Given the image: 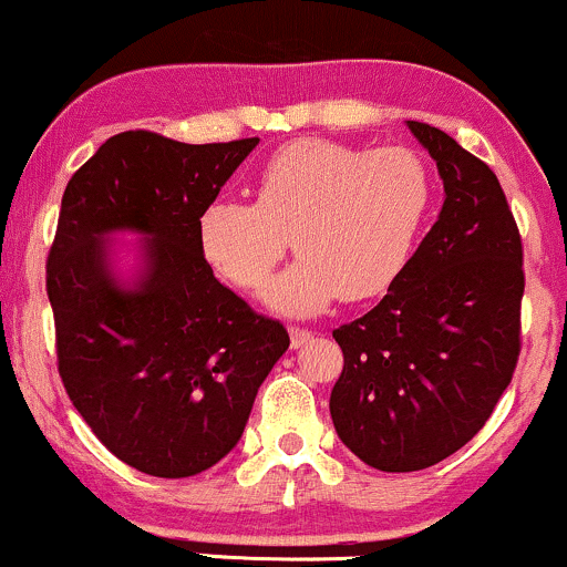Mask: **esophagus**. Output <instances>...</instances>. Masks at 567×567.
Returning a JSON list of instances; mask_svg holds the SVG:
<instances>
[{
  "label": "esophagus",
  "mask_w": 567,
  "mask_h": 567,
  "mask_svg": "<svg viewBox=\"0 0 567 567\" xmlns=\"http://www.w3.org/2000/svg\"><path fill=\"white\" fill-rule=\"evenodd\" d=\"M309 339H312V331H309V328H290V344H293L296 350L307 344Z\"/></svg>",
  "instance_id": "34e87169"
}]
</instances>
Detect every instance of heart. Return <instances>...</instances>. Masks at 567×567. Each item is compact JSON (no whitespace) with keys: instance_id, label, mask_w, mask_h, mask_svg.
Instances as JSON below:
<instances>
[{"instance_id":"obj_1","label":"heart","mask_w":567,"mask_h":567,"mask_svg":"<svg viewBox=\"0 0 567 567\" xmlns=\"http://www.w3.org/2000/svg\"><path fill=\"white\" fill-rule=\"evenodd\" d=\"M433 204V177L412 147L303 140L271 155L258 202L220 196L198 217L209 264L260 290L290 245L301 252L266 290L285 315H317L339 296L363 301L401 277Z\"/></svg>"}]
</instances>
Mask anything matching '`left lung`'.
Instances as JSON below:
<instances>
[{
  "mask_svg": "<svg viewBox=\"0 0 567 567\" xmlns=\"http://www.w3.org/2000/svg\"><path fill=\"white\" fill-rule=\"evenodd\" d=\"M409 128L444 179V207L369 315L336 328L339 439L388 474L455 455L489 420L522 350V236L495 172L427 123Z\"/></svg>",
  "mask_w": 567,
  "mask_h": 567,
  "instance_id": "obj_1",
  "label": "left lung"
}]
</instances>
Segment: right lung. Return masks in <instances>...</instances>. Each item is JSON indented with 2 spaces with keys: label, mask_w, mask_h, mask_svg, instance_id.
Here are the masks:
<instances>
[{
  "label": "right lung",
  "mask_w": 567,
  "mask_h": 567,
  "mask_svg": "<svg viewBox=\"0 0 567 567\" xmlns=\"http://www.w3.org/2000/svg\"><path fill=\"white\" fill-rule=\"evenodd\" d=\"M258 136L185 145L110 136L72 174L45 264L66 395L104 446L142 474H202L241 439L290 336L215 279L198 217ZM110 230H140L146 274L123 289Z\"/></svg>",
  "instance_id": "obj_1"
}]
</instances>
